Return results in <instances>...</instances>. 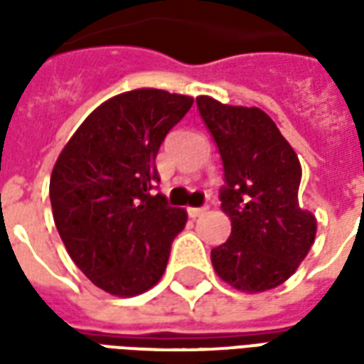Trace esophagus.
Masks as SVG:
<instances>
[{
	"mask_svg": "<svg viewBox=\"0 0 364 364\" xmlns=\"http://www.w3.org/2000/svg\"><path fill=\"white\" fill-rule=\"evenodd\" d=\"M206 210H208V206H200V208H189V216L191 218H198V216H203Z\"/></svg>",
	"mask_w": 364,
	"mask_h": 364,
	"instance_id": "obj_1",
	"label": "esophagus"
}]
</instances>
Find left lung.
<instances>
[{"label": "left lung", "mask_w": 364, "mask_h": 364, "mask_svg": "<svg viewBox=\"0 0 364 364\" xmlns=\"http://www.w3.org/2000/svg\"><path fill=\"white\" fill-rule=\"evenodd\" d=\"M224 164L222 210L232 234L210 252L222 281L242 292H265L294 274L310 252L318 220L298 205L300 161L267 112L197 97Z\"/></svg>", "instance_id": "left-lung-1"}]
</instances>
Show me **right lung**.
Returning a JSON list of instances; mask_svg holds the SVG:
<instances>
[{
  "instance_id": "add662e5",
  "label": "right lung",
  "mask_w": 364,
  "mask_h": 364,
  "mask_svg": "<svg viewBox=\"0 0 364 364\" xmlns=\"http://www.w3.org/2000/svg\"><path fill=\"white\" fill-rule=\"evenodd\" d=\"M193 97L132 90L97 107L60 151L50 175L54 224L70 257L112 296L158 284L187 213L151 195L156 156Z\"/></svg>"
}]
</instances>
